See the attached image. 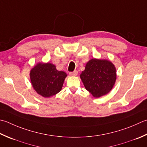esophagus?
<instances>
[{
    "label": "esophagus",
    "instance_id": "esophagus-1",
    "mask_svg": "<svg viewBox=\"0 0 147 147\" xmlns=\"http://www.w3.org/2000/svg\"><path fill=\"white\" fill-rule=\"evenodd\" d=\"M78 74V71H74L73 72H70L69 74L71 76H76Z\"/></svg>",
    "mask_w": 147,
    "mask_h": 147
}]
</instances>
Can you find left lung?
Listing matches in <instances>:
<instances>
[{
    "instance_id": "obj_1",
    "label": "left lung",
    "mask_w": 147,
    "mask_h": 147,
    "mask_svg": "<svg viewBox=\"0 0 147 147\" xmlns=\"http://www.w3.org/2000/svg\"><path fill=\"white\" fill-rule=\"evenodd\" d=\"M85 88L95 97L107 94L116 80V69L108 60L92 59L80 74Z\"/></svg>"
}]
</instances>
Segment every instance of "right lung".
I'll return each mask as SVG.
<instances>
[{
    "instance_id": "add662e5",
    "label": "right lung",
    "mask_w": 147,
    "mask_h": 147,
    "mask_svg": "<svg viewBox=\"0 0 147 147\" xmlns=\"http://www.w3.org/2000/svg\"><path fill=\"white\" fill-rule=\"evenodd\" d=\"M30 80L34 88L42 97H49L61 90L67 74L64 71H57L50 63L38 64L32 69Z\"/></svg>"
}]
</instances>
